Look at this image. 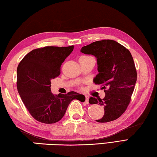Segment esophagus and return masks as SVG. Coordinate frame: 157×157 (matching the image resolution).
Returning <instances> with one entry per match:
<instances>
[{
  "label": "esophagus",
  "mask_w": 157,
  "mask_h": 157,
  "mask_svg": "<svg viewBox=\"0 0 157 157\" xmlns=\"http://www.w3.org/2000/svg\"><path fill=\"white\" fill-rule=\"evenodd\" d=\"M88 99H89V97L88 95H85V101H86V103H88Z\"/></svg>",
  "instance_id": "1"
}]
</instances>
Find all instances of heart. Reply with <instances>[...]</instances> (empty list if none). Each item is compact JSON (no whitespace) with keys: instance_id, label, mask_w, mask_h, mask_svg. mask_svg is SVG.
<instances>
[{"instance_id":"1","label":"heart","mask_w":157,"mask_h":157,"mask_svg":"<svg viewBox=\"0 0 157 157\" xmlns=\"http://www.w3.org/2000/svg\"><path fill=\"white\" fill-rule=\"evenodd\" d=\"M81 58H88V56H82Z\"/></svg>"}]
</instances>
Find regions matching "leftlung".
<instances>
[{
  "label": "left lung",
  "mask_w": 157,
  "mask_h": 157,
  "mask_svg": "<svg viewBox=\"0 0 157 157\" xmlns=\"http://www.w3.org/2000/svg\"><path fill=\"white\" fill-rule=\"evenodd\" d=\"M81 52L97 58L99 73L94 78L106 93L104 99L89 98L90 104L103 106L104 115L99 123L115 120L129 105L137 78L132 56L129 50L112 40H102L83 47Z\"/></svg>",
  "instance_id": "obj_1"
}]
</instances>
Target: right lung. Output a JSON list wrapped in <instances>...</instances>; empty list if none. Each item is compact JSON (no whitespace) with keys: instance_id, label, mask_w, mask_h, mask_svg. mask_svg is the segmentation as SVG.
Instances as JSON below:
<instances>
[{"instance_id":"right-lung-1","label":"right lung","mask_w":157,"mask_h":157,"mask_svg":"<svg viewBox=\"0 0 157 157\" xmlns=\"http://www.w3.org/2000/svg\"><path fill=\"white\" fill-rule=\"evenodd\" d=\"M73 50V46L44 47L25 56L17 68V89L31 115L39 122L54 124L63 117L73 99L85 98L71 91L54 95L51 80L60 74L61 65Z\"/></svg>"}]
</instances>
